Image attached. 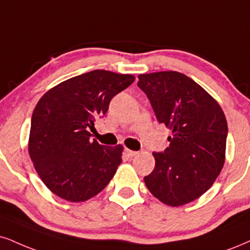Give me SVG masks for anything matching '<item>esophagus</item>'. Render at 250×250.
<instances>
[{"instance_id": "34e87169", "label": "esophagus", "mask_w": 250, "mask_h": 250, "mask_svg": "<svg viewBox=\"0 0 250 250\" xmlns=\"http://www.w3.org/2000/svg\"><path fill=\"white\" fill-rule=\"evenodd\" d=\"M125 153L126 155L128 156V158H133V156H137L138 155V152H135V150H131V149H125Z\"/></svg>"}]
</instances>
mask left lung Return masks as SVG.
Returning a JSON list of instances; mask_svg holds the SVG:
<instances>
[{
  "label": "left lung",
  "instance_id": "left-lung-1",
  "mask_svg": "<svg viewBox=\"0 0 250 250\" xmlns=\"http://www.w3.org/2000/svg\"><path fill=\"white\" fill-rule=\"evenodd\" d=\"M138 79L159 123L172 132L165 152L153 153L155 167L145 184L165 204H188L210 189L224 167L226 117L218 102L184 74L170 70Z\"/></svg>",
  "mask_w": 250,
  "mask_h": 250
}]
</instances>
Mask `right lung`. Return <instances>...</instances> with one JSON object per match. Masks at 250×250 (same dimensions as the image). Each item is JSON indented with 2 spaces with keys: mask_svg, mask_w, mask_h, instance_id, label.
Returning <instances> with one entry per match:
<instances>
[{
  "mask_svg": "<svg viewBox=\"0 0 250 250\" xmlns=\"http://www.w3.org/2000/svg\"><path fill=\"white\" fill-rule=\"evenodd\" d=\"M130 74L96 69L59 83L33 110L29 154L54 195L84 202L105 188L122 163L123 146H103L89 130L110 101L134 81Z\"/></svg>",
  "mask_w": 250,
  "mask_h": 250,
  "instance_id": "1",
  "label": "right lung"
}]
</instances>
